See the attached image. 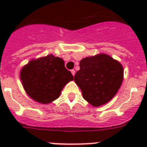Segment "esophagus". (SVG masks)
<instances>
[{
	"label": "esophagus",
	"instance_id": "1",
	"mask_svg": "<svg viewBox=\"0 0 147 147\" xmlns=\"http://www.w3.org/2000/svg\"><path fill=\"white\" fill-rule=\"evenodd\" d=\"M71 74H72V75H73V76H74V75H75V74H76V71H75L74 70H71Z\"/></svg>",
	"mask_w": 147,
	"mask_h": 147
}]
</instances>
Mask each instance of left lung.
I'll use <instances>...</instances> for the list:
<instances>
[{
  "label": "left lung",
  "mask_w": 147,
  "mask_h": 147,
  "mask_svg": "<svg viewBox=\"0 0 147 147\" xmlns=\"http://www.w3.org/2000/svg\"><path fill=\"white\" fill-rule=\"evenodd\" d=\"M80 67L74 81L88 103L99 107L115 96L124 79V68L119 61L98 54L83 58Z\"/></svg>",
  "instance_id": "8db88e82"
}]
</instances>
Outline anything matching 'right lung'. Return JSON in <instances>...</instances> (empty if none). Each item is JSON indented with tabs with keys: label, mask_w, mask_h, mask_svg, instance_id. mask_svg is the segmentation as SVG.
I'll list each match as a JSON object with an SVG mask.
<instances>
[{
	"label": "right lung",
	"mask_w": 147,
	"mask_h": 147,
	"mask_svg": "<svg viewBox=\"0 0 147 147\" xmlns=\"http://www.w3.org/2000/svg\"><path fill=\"white\" fill-rule=\"evenodd\" d=\"M20 78L28 96L44 105L59 98L65 85L74 80L63 59L53 54L30 60L20 70Z\"/></svg>",
	"instance_id": "obj_1"
}]
</instances>
